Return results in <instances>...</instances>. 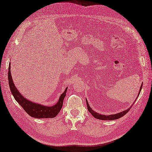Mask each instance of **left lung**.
I'll use <instances>...</instances> for the list:
<instances>
[{
  "instance_id": "obj_1",
  "label": "left lung",
  "mask_w": 152,
  "mask_h": 152,
  "mask_svg": "<svg viewBox=\"0 0 152 152\" xmlns=\"http://www.w3.org/2000/svg\"><path fill=\"white\" fill-rule=\"evenodd\" d=\"M142 84L141 86H140V90H139V94H138V96L139 95L140 93V91H141V89H142ZM138 96L137 97V98H138ZM136 100V99H135ZM86 104H87V108H88V110L89 111V112L91 113V114L93 115L95 118H96V119H99V120H104V121H106V120H108V121H112V120H115V119H119V118L123 117L124 115L126 114L128 111L130 110L131 107H129V108L127 110H126L124 111H123V112H121L120 113H116V114H114V115H101V114H99L97 112H94V111L92 110L91 108L90 105H89L88 102L87 101V100L86 99Z\"/></svg>"
}]
</instances>
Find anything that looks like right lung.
<instances>
[{"label":"right lung","instance_id":"1","mask_svg":"<svg viewBox=\"0 0 152 152\" xmlns=\"http://www.w3.org/2000/svg\"><path fill=\"white\" fill-rule=\"evenodd\" d=\"M10 64L11 63L9 64L8 68V80L10 90L12 91V94L15 99L16 100V101L18 104L23 107L25 112L29 116L34 118H37V119H42V118L46 119V118H53L56 117L62 107L64 99L66 96L68 88H66L64 93L61 94L57 104L53 106H43L42 104H37V103L33 102L29 100L24 97V96L20 94V92L18 91L17 88L15 86L12 80V75H11Z\"/></svg>","mask_w":152,"mask_h":152}]
</instances>
